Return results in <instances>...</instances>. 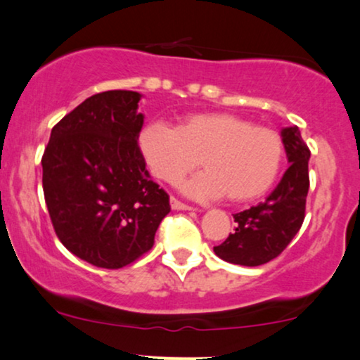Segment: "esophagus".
<instances>
[{"label": "esophagus", "mask_w": 360, "mask_h": 360, "mask_svg": "<svg viewBox=\"0 0 360 360\" xmlns=\"http://www.w3.org/2000/svg\"><path fill=\"white\" fill-rule=\"evenodd\" d=\"M169 202H171V209H174V210H193L191 205L181 202V200H177L176 198H171Z\"/></svg>", "instance_id": "obj_1"}]
</instances>
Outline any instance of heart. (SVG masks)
I'll return each mask as SVG.
<instances>
[{"label": "heart", "mask_w": 360, "mask_h": 360, "mask_svg": "<svg viewBox=\"0 0 360 360\" xmlns=\"http://www.w3.org/2000/svg\"><path fill=\"white\" fill-rule=\"evenodd\" d=\"M138 150L151 174L165 183L194 171H205L181 184L199 200L227 195L232 202L262 198L275 184L283 165L285 146L275 130L227 112L193 113L177 128L150 122L138 135Z\"/></svg>", "instance_id": "b5f03b06"}]
</instances>
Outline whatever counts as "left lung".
<instances>
[{
    "label": "left lung",
    "instance_id": "obj_1",
    "mask_svg": "<svg viewBox=\"0 0 360 360\" xmlns=\"http://www.w3.org/2000/svg\"><path fill=\"white\" fill-rule=\"evenodd\" d=\"M281 140L290 167L263 202L233 214L236 232L214 247L215 255L225 262L243 266L263 265L280 255L303 225L311 153L298 127L283 128Z\"/></svg>",
    "mask_w": 360,
    "mask_h": 360
}]
</instances>
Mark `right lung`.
<instances>
[{"mask_svg":"<svg viewBox=\"0 0 360 360\" xmlns=\"http://www.w3.org/2000/svg\"><path fill=\"white\" fill-rule=\"evenodd\" d=\"M141 97L108 90L84 100L52 128L41 161L57 237L98 268L117 270L146 253L171 210L138 150Z\"/></svg>","mask_w":360,"mask_h":360,"instance_id":"right-lung-1","label":"right lung"}]
</instances>
